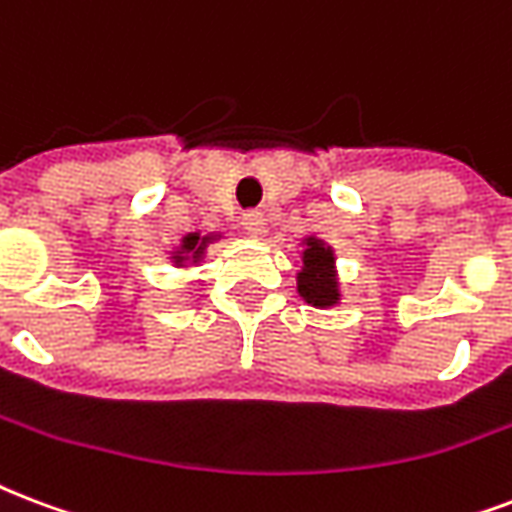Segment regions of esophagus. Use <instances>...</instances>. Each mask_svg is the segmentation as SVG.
<instances>
[{"label":"esophagus","mask_w":512,"mask_h":512,"mask_svg":"<svg viewBox=\"0 0 512 512\" xmlns=\"http://www.w3.org/2000/svg\"><path fill=\"white\" fill-rule=\"evenodd\" d=\"M241 225H244V230H247L249 236H255V239H260L265 233V217L263 212H247L244 217H241Z\"/></svg>","instance_id":"1"}]
</instances>
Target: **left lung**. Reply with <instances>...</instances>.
Instances as JSON below:
<instances>
[{
  "mask_svg": "<svg viewBox=\"0 0 512 512\" xmlns=\"http://www.w3.org/2000/svg\"><path fill=\"white\" fill-rule=\"evenodd\" d=\"M298 295L314 308H333L341 303V282L335 268V249L317 233L300 239V268L295 271Z\"/></svg>",
  "mask_w": 512,
  "mask_h": 512,
  "instance_id": "8db88e82",
  "label": "left lung"
}]
</instances>
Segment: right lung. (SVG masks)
I'll return each mask as SVG.
<instances>
[{
	"mask_svg": "<svg viewBox=\"0 0 512 512\" xmlns=\"http://www.w3.org/2000/svg\"><path fill=\"white\" fill-rule=\"evenodd\" d=\"M222 239V233H185L179 244L171 249V263L177 265V268H193V265H201L204 263L206 252L212 244Z\"/></svg>",
	"mask_w": 512,
	"mask_h": 512,
	"instance_id": "add662e5",
	"label": "right lung"
}]
</instances>
